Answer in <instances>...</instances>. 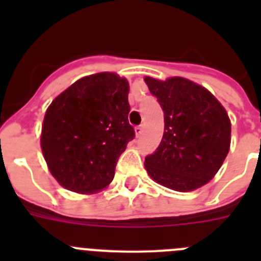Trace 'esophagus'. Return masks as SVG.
<instances>
[{
	"instance_id": "1",
	"label": "esophagus",
	"mask_w": 261,
	"mask_h": 261,
	"mask_svg": "<svg viewBox=\"0 0 261 261\" xmlns=\"http://www.w3.org/2000/svg\"><path fill=\"white\" fill-rule=\"evenodd\" d=\"M142 132H144V125H138L137 128H136V136L140 137V136L142 135Z\"/></svg>"
}]
</instances>
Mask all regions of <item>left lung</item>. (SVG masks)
Segmentation results:
<instances>
[{
  "label": "left lung",
  "instance_id": "left-lung-1",
  "mask_svg": "<svg viewBox=\"0 0 261 261\" xmlns=\"http://www.w3.org/2000/svg\"><path fill=\"white\" fill-rule=\"evenodd\" d=\"M165 116L162 141L145 158L156 183L179 192L213 179L230 149L231 124L225 108L205 87L181 77H145Z\"/></svg>",
  "mask_w": 261,
  "mask_h": 261
}]
</instances>
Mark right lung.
Wrapping results in <instances>:
<instances>
[{
  "label": "right lung",
  "mask_w": 261,
  "mask_h": 261,
  "mask_svg": "<svg viewBox=\"0 0 261 261\" xmlns=\"http://www.w3.org/2000/svg\"><path fill=\"white\" fill-rule=\"evenodd\" d=\"M129 85L115 73L81 78L48 107L41 150L64 188L93 193L112 181L119 156L135 138Z\"/></svg>",
  "instance_id": "right-lung-1"
}]
</instances>
